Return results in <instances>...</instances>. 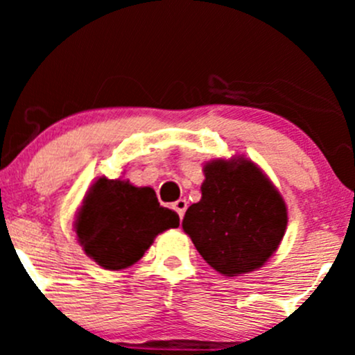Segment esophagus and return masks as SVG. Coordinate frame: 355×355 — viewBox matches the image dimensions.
<instances>
[{
  "label": "esophagus",
  "instance_id": "1",
  "mask_svg": "<svg viewBox=\"0 0 355 355\" xmlns=\"http://www.w3.org/2000/svg\"><path fill=\"white\" fill-rule=\"evenodd\" d=\"M173 209L178 214V217L183 218V215H185V211H187V200H185V198H180V200L175 202Z\"/></svg>",
  "mask_w": 355,
  "mask_h": 355
}]
</instances>
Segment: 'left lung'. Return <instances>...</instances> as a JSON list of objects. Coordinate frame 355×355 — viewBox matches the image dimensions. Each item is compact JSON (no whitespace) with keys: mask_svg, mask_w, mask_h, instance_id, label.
I'll use <instances>...</instances> for the list:
<instances>
[{"mask_svg":"<svg viewBox=\"0 0 355 355\" xmlns=\"http://www.w3.org/2000/svg\"><path fill=\"white\" fill-rule=\"evenodd\" d=\"M200 202L182 227L198 254L218 274L237 277L274 255L287 229V205L252 160L234 157L203 166Z\"/></svg>","mask_w":355,"mask_h":355,"instance_id":"1","label":"left lung"}]
</instances>
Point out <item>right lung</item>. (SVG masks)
Listing matches in <instances>:
<instances>
[{"instance_id": "add662e5", "label": "right lung", "mask_w": 355, "mask_h": 355, "mask_svg": "<svg viewBox=\"0 0 355 355\" xmlns=\"http://www.w3.org/2000/svg\"><path fill=\"white\" fill-rule=\"evenodd\" d=\"M180 223L158 203L155 190L101 177L89 187L75 220L85 254L107 270H121L144 257L155 237Z\"/></svg>"}]
</instances>
